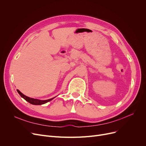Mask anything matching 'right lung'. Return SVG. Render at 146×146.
<instances>
[{"label":"right lung","mask_w":146,"mask_h":146,"mask_svg":"<svg viewBox=\"0 0 146 146\" xmlns=\"http://www.w3.org/2000/svg\"><path fill=\"white\" fill-rule=\"evenodd\" d=\"M18 92L19 93V94L20 95V96L24 98L25 101H27V102H28L29 103L33 105H42V104H44L45 103H47L50 101H51L52 99L54 98H51L50 99H48V100H44V101H42V100H38V99H33V98H29L25 95H24V94H22L21 92L17 89Z\"/></svg>","instance_id":"obj_1"}]
</instances>
